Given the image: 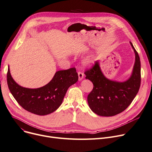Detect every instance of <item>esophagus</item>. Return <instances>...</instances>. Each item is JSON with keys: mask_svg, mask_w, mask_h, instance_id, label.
I'll list each match as a JSON object with an SVG mask.
<instances>
[{"mask_svg": "<svg viewBox=\"0 0 152 152\" xmlns=\"http://www.w3.org/2000/svg\"><path fill=\"white\" fill-rule=\"evenodd\" d=\"M78 77H79V81H81L84 77V74L81 71H78Z\"/></svg>", "mask_w": 152, "mask_h": 152, "instance_id": "1", "label": "esophagus"}]
</instances>
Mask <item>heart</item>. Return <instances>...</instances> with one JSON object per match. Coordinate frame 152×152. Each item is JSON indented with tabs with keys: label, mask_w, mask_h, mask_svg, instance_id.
Wrapping results in <instances>:
<instances>
[{
	"label": "heart",
	"mask_w": 152,
	"mask_h": 152,
	"mask_svg": "<svg viewBox=\"0 0 152 152\" xmlns=\"http://www.w3.org/2000/svg\"><path fill=\"white\" fill-rule=\"evenodd\" d=\"M86 63H90V61H89V60H87V61H86Z\"/></svg>",
	"instance_id": "1"
}]
</instances>
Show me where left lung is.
Wrapping results in <instances>:
<instances>
[{"label": "left lung", "instance_id": "obj_1", "mask_svg": "<svg viewBox=\"0 0 152 152\" xmlns=\"http://www.w3.org/2000/svg\"><path fill=\"white\" fill-rule=\"evenodd\" d=\"M135 61L132 74L126 81L119 83L106 78L100 70L99 61L85 71L86 79L92 81V91L87 97V102L93 112L102 116H112L123 112L132 103L139 92L140 82V61L135 49Z\"/></svg>", "mask_w": 152, "mask_h": 152}]
</instances>
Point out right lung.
Returning a JSON list of instances; mask_svg holds the SVG:
<instances>
[{
    "mask_svg": "<svg viewBox=\"0 0 152 152\" xmlns=\"http://www.w3.org/2000/svg\"><path fill=\"white\" fill-rule=\"evenodd\" d=\"M7 84L13 97L26 111L37 115L53 113L61 105L68 89L78 80L75 68L56 72L52 80L37 89L23 87L15 83L8 68Z\"/></svg>",
    "mask_w": 152,
    "mask_h": 152,
    "instance_id": "obj_1",
    "label": "right lung"
}]
</instances>
